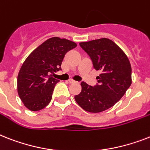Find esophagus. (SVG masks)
<instances>
[{"mask_svg": "<svg viewBox=\"0 0 150 150\" xmlns=\"http://www.w3.org/2000/svg\"><path fill=\"white\" fill-rule=\"evenodd\" d=\"M68 81H69V83H76V81H75L74 80H73V79H71V78H70V79H69V80H68Z\"/></svg>", "mask_w": 150, "mask_h": 150, "instance_id": "34e87169", "label": "esophagus"}]
</instances>
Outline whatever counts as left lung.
Wrapping results in <instances>:
<instances>
[{
  "label": "left lung",
  "mask_w": 150,
  "mask_h": 150,
  "mask_svg": "<svg viewBox=\"0 0 150 150\" xmlns=\"http://www.w3.org/2000/svg\"><path fill=\"white\" fill-rule=\"evenodd\" d=\"M80 46L90 57L93 67L101 74L96 76L98 84L95 86L81 83V92L74 99L84 110L103 112L114 106L130 86V63L124 52L108 38L80 42Z\"/></svg>",
  "instance_id": "8db88e82"
}]
</instances>
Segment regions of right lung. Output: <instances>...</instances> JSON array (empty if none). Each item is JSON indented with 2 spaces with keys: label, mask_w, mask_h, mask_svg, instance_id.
<instances>
[{
  "label": "right lung",
  "mask_w": 150,
  "mask_h": 150,
  "mask_svg": "<svg viewBox=\"0 0 150 150\" xmlns=\"http://www.w3.org/2000/svg\"><path fill=\"white\" fill-rule=\"evenodd\" d=\"M76 46L75 42L54 37L42 43L26 58L17 76V93L28 110L39 111L49 104L59 81L51 74L61 70L65 54Z\"/></svg>",
  "instance_id": "add662e5"
}]
</instances>
